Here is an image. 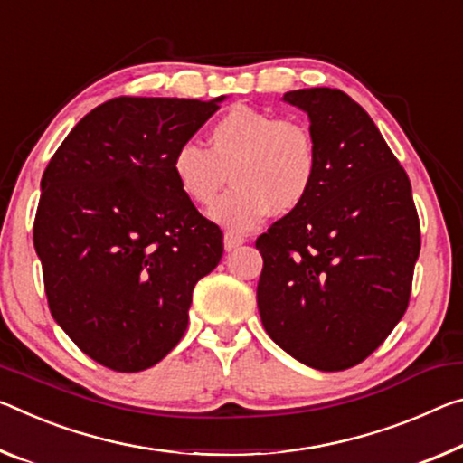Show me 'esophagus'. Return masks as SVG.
Instances as JSON below:
<instances>
[{
    "label": "esophagus",
    "instance_id": "obj_1",
    "mask_svg": "<svg viewBox=\"0 0 463 463\" xmlns=\"http://www.w3.org/2000/svg\"><path fill=\"white\" fill-rule=\"evenodd\" d=\"M245 239L239 237V234H232V232H226L224 234V249L226 251H232V249H237L239 245H243Z\"/></svg>",
    "mask_w": 463,
    "mask_h": 463
}]
</instances>
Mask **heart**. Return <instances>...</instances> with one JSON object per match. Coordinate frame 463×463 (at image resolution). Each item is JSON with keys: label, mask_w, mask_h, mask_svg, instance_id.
Wrapping results in <instances>:
<instances>
[{"label": "heart", "mask_w": 463, "mask_h": 463, "mask_svg": "<svg viewBox=\"0 0 463 463\" xmlns=\"http://www.w3.org/2000/svg\"><path fill=\"white\" fill-rule=\"evenodd\" d=\"M171 171L181 194L210 205V218L231 232L258 229L271 210L288 214L307 200L317 177V144L298 119H274L260 109L237 105L214 121L208 150L194 142L173 152Z\"/></svg>", "instance_id": "heart-1"}]
</instances>
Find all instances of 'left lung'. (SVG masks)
Wrapping results in <instances>:
<instances>
[{"label":"left lung","mask_w":463,"mask_h":463,"mask_svg":"<svg viewBox=\"0 0 463 463\" xmlns=\"http://www.w3.org/2000/svg\"><path fill=\"white\" fill-rule=\"evenodd\" d=\"M282 100L309 115L317 177L307 200L255 241L261 324L297 361L344 371L406 313L420 222L406 171L358 102L337 88Z\"/></svg>","instance_id":"1"}]
</instances>
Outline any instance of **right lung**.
Segmentation results:
<instances>
[{"label": "right lung", "mask_w": 463, "mask_h": 463, "mask_svg": "<svg viewBox=\"0 0 463 463\" xmlns=\"http://www.w3.org/2000/svg\"><path fill=\"white\" fill-rule=\"evenodd\" d=\"M119 97L92 109L43 173L34 249L51 315L102 366L150 369L177 346L222 231L181 194L173 152L220 109Z\"/></svg>", "instance_id": "add662e5"}]
</instances>
